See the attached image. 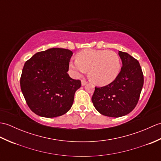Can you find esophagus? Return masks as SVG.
Instances as JSON below:
<instances>
[{
    "mask_svg": "<svg viewBox=\"0 0 161 161\" xmlns=\"http://www.w3.org/2000/svg\"><path fill=\"white\" fill-rule=\"evenodd\" d=\"M86 84H87V82L86 81L81 80V86H85V85H86Z\"/></svg>",
    "mask_w": 161,
    "mask_h": 161,
    "instance_id": "34e87169",
    "label": "esophagus"
}]
</instances>
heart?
<instances>
[{
	"label": "heart",
	"mask_w": 161,
	"mask_h": 161,
	"mask_svg": "<svg viewBox=\"0 0 161 161\" xmlns=\"http://www.w3.org/2000/svg\"><path fill=\"white\" fill-rule=\"evenodd\" d=\"M69 65L79 76L88 70V78L97 86H105L114 81L121 68L118 54L107 50L81 51L77 54V59L71 60Z\"/></svg>",
	"instance_id": "heart-1"
}]
</instances>
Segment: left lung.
Returning <instances> with one entry per match:
<instances>
[{
	"label": "left lung",
	"mask_w": 161,
	"mask_h": 161,
	"mask_svg": "<svg viewBox=\"0 0 161 161\" xmlns=\"http://www.w3.org/2000/svg\"><path fill=\"white\" fill-rule=\"evenodd\" d=\"M122 66L118 77L103 87H95L92 102L100 114L118 118L129 114L137 104L144 84L143 73L137 59L118 51Z\"/></svg>",
	"instance_id": "1"
}]
</instances>
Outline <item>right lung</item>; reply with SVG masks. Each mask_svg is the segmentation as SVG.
Masks as SVG:
<instances>
[{
    "instance_id": "right-lung-1",
    "label": "right lung",
    "mask_w": 161,
    "mask_h": 161,
    "mask_svg": "<svg viewBox=\"0 0 161 161\" xmlns=\"http://www.w3.org/2000/svg\"><path fill=\"white\" fill-rule=\"evenodd\" d=\"M73 55L70 50L53 47L36 53L24 64L20 85L32 112L42 117L66 114L73 104L81 81L67 72Z\"/></svg>"
}]
</instances>
